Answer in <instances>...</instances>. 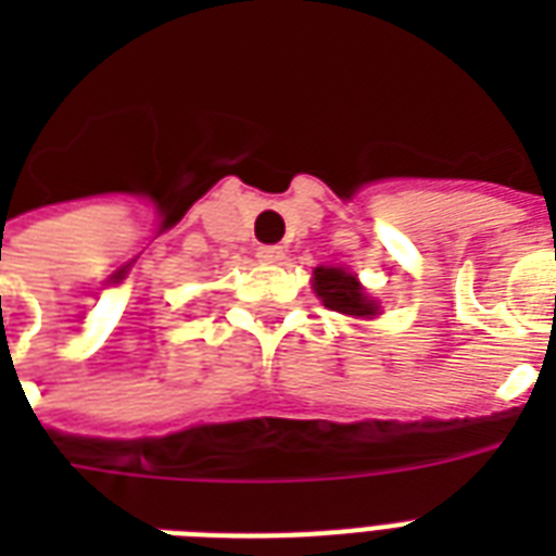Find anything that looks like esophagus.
<instances>
[{"label": "esophagus", "mask_w": 556, "mask_h": 556, "mask_svg": "<svg viewBox=\"0 0 556 556\" xmlns=\"http://www.w3.org/2000/svg\"><path fill=\"white\" fill-rule=\"evenodd\" d=\"M256 256H260L265 265H279V262L286 260V251H282L279 244H262L260 251H256Z\"/></svg>", "instance_id": "1"}]
</instances>
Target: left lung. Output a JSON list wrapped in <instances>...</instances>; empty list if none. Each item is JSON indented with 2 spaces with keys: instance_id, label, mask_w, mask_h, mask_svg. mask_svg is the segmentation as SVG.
<instances>
[{
  "instance_id": "left-lung-1",
  "label": "left lung",
  "mask_w": 556,
  "mask_h": 556,
  "mask_svg": "<svg viewBox=\"0 0 556 556\" xmlns=\"http://www.w3.org/2000/svg\"><path fill=\"white\" fill-rule=\"evenodd\" d=\"M312 286L314 294L320 296L323 305L331 312L346 314V317H375L380 312V305L366 296L364 286L346 268L320 265V268H314Z\"/></svg>"
}]
</instances>
